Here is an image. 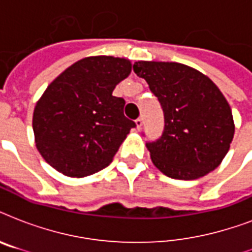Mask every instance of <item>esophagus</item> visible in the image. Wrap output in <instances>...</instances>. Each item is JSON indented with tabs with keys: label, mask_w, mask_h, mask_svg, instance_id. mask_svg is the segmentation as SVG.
I'll use <instances>...</instances> for the list:
<instances>
[{
	"label": "esophagus",
	"mask_w": 252,
	"mask_h": 252,
	"mask_svg": "<svg viewBox=\"0 0 252 252\" xmlns=\"http://www.w3.org/2000/svg\"><path fill=\"white\" fill-rule=\"evenodd\" d=\"M136 128H137L138 130H141V128H142V119L141 118H138L137 120H136Z\"/></svg>",
	"instance_id": "1"
}]
</instances>
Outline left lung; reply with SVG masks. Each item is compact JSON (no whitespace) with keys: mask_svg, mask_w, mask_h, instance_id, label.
I'll return each mask as SVG.
<instances>
[{"mask_svg":"<svg viewBox=\"0 0 252 252\" xmlns=\"http://www.w3.org/2000/svg\"><path fill=\"white\" fill-rule=\"evenodd\" d=\"M133 70L148 82L165 115L161 138L146 144L154 166L180 180L197 179L219 167L235 126L230 106L215 82L179 63L137 61Z\"/></svg>","mask_w":252,"mask_h":252,"instance_id":"1","label":"left lung"}]
</instances>
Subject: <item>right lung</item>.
Listing matches in <instances>:
<instances>
[{
  "label": "right lung",
  "mask_w": 252,
  "mask_h": 252,
  "mask_svg": "<svg viewBox=\"0 0 252 252\" xmlns=\"http://www.w3.org/2000/svg\"><path fill=\"white\" fill-rule=\"evenodd\" d=\"M130 70L126 59L90 56L49 84L32 116L36 149L47 163L70 178H84L110 165L136 126L124 116L126 100L112 95Z\"/></svg>",
  "instance_id": "obj_1"
}]
</instances>
